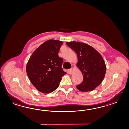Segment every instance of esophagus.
Returning a JSON list of instances; mask_svg holds the SVG:
<instances>
[{
  "label": "esophagus",
  "instance_id": "34e87169",
  "mask_svg": "<svg viewBox=\"0 0 129 129\" xmlns=\"http://www.w3.org/2000/svg\"><path fill=\"white\" fill-rule=\"evenodd\" d=\"M68 74H69L72 75V74L73 73V69L72 68V69H69V70H68Z\"/></svg>",
  "mask_w": 129,
  "mask_h": 129
}]
</instances>
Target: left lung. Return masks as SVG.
<instances>
[{
  "instance_id": "obj_1",
  "label": "left lung",
  "mask_w": 129,
  "mask_h": 129,
  "mask_svg": "<svg viewBox=\"0 0 129 129\" xmlns=\"http://www.w3.org/2000/svg\"><path fill=\"white\" fill-rule=\"evenodd\" d=\"M69 47L77 54L76 66L83 76L82 82L76 86L81 92L94 90L102 82L106 72V66L101 55L92 46L79 42H67Z\"/></svg>"
}]
</instances>
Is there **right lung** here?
<instances>
[{
	"mask_svg": "<svg viewBox=\"0 0 129 129\" xmlns=\"http://www.w3.org/2000/svg\"><path fill=\"white\" fill-rule=\"evenodd\" d=\"M62 41H46L32 53L26 65V72L38 91L49 93L57 89L66 72L61 68L63 59L58 55Z\"/></svg>",
	"mask_w": 129,
	"mask_h": 129,
	"instance_id": "obj_1",
	"label": "right lung"
}]
</instances>
